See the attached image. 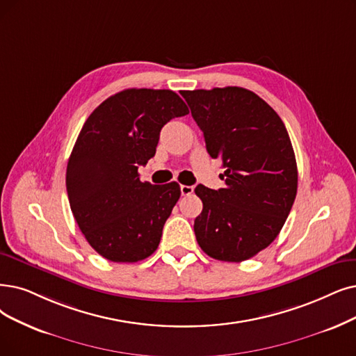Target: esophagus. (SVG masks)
<instances>
[{
    "instance_id": "obj_1",
    "label": "esophagus",
    "mask_w": 356,
    "mask_h": 356,
    "mask_svg": "<svg viewBox=\"0 0 356 356\" xmlns=\"http://www.w3.org/2000/svg\"><path fill=\"white\" fill-rule=\"evenodd\" d=\"M193 191H194V187H191V186H181L182 195H190V194H193Z\"/></svg>"
}]
</instances>
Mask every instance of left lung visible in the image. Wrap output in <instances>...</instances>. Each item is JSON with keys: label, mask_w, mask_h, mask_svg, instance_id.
I'll return each instance as SVG.
<instances>
[{"label": "left lung", "mask_w": 356, "mask_h": 356, "mask_svg": "<svg viewBox=\"0 0 356 356\" xmlns=\"http://www.w3.org/2000/svg\"><path fill=\"white\" fill-rule=\"evenodd\" d=\"M181 95L209 154L225 168V188L195 187L203 202L194 220L197 243L211 259L248 260L273 243L295 202L298 169L286 127L272 106L243 88Z\"/></svg>", "instance_id": "1"}]
</instances>
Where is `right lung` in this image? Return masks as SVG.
Returning <instances> with one entry per match:
<instances>
[{"mask_svg":"<svg viewBox=\"0 0 356 356\" xmlns=\"http://www.w3.org/2000/svg\"><path fill=\"white\" fill-rule=\"evenodd\" d=\"M188 112L172 90L125 89L84 122L70 154L65 186L80 231L106 260L136 263L158 248L181 190L175 181L141 182L138 166L154 156L162 127Z\"/></svg>","mask_w":356,"mask_h":356,"instance_id":"obj_1","label":"right lung"}]
</instances>
